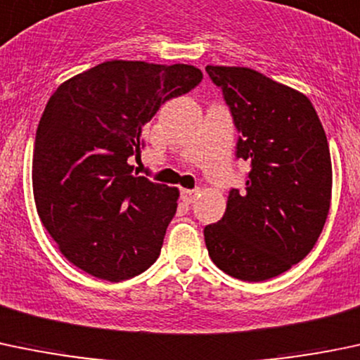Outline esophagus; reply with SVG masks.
<instances>
[{"label":"esophagus","mask_w":360,"mask_h":360,"mask_svg":"<svg viewBox=\"0 0 360 360\" xmlns=\"http://www.w3.org/2000/svg\"><path fill=\"white\" fill-rule=\"evenodd\" d=\"M198 194H199L198 188H181V191H180V199L184 202H187V205H191V202L195 201Z\"/></svg>","instance_id":"34e87169"}]
</instances>
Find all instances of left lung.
<instances>
[{
  "instance_id": "left-lung-1",
  "label": "left lung",
  "mask_w": 360,
  "mask_h": 360,
  "mask_svg": "<svg viewBox=\"0 0 360 360\" xmlns=\"http://www.w3.org/2000/svg\"><path fill=\"white\" fill-rule=\"evenodd\" d=\"M237 131V158L251 162L246 188H232L218 224L206 225L211 260L236 279L258 283L302 262L331 206L328 139L312 102L250 68L206 65Z\"/></svg>"
}]
</instances>
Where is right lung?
Segmentation results:
<instances>
[{
	"instance_id": "right-lung-1",
	"label": "right lung",
	"mask_w": 360,
	"mask_h": 360,
	"mask_svg": "<svg viewBox=\"0 0 360 360\" xmlns=\"http://www.w3.org/2000/svg\"><path fill=\"white\" fill-rule=\"evenodd\" d=\"M187 64L109 60L64 81L36 129L32 192L41 224L77 269L120 283L149 269L179 188L133 175L129 155L161 103L198 86Z\"/></svg>"
}]
</instances>
